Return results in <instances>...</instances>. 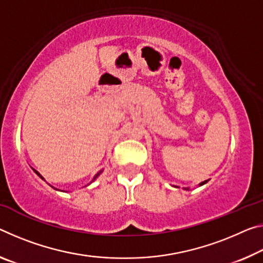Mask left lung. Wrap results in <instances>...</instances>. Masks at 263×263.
<instances>
[{
    "instance_id": "1",
    "label": "left lung",
    "mask_w": 263,
    "mask_h": 263,
    "mask_svg": "<svg viewBox=\"0 0 263 263\" xmlns=\"http://www.w3.org/2000/svg\"><path fill=\"white\" fill-rule=\"evenodd\" d=\"M208 180H205V181H202V182H200V184H199V186H202V185H205L206 184V182H207ZM185 190H187V191H190V189H189V187H187V189H185Z\"/></svg>"
}]
</instances>
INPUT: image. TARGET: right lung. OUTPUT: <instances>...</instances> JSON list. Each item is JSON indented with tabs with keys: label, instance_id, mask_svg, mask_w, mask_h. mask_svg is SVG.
Returning <instances> with one entry per match:
<instances>
[{
	"label": "right lung",
	"instance_id": "1",
	"mask_svg": "<svg viewBox=\"0 0 263 263\" xmlns=\"http://www.w3.org/2000/svg\"><path fill=\"white\" fill-rule=\"evenodd\" d=\"M32 171H34V172H35V173L37 174V176H39V177H40V178L42 179V180H44V181H45V179H44L43 177H42V176H41V173L39 172V171H36L35 168H32ZM102 172H103V170H102V171H99V172H98L97 174H96V176L93 177V179H92V180H91V182H93V181L96 180V179H97V178H98L99 176H101V173H102ZM91 182H90V184H91ZM90 184H87V185H90ZM49 185H50V184H49ZM87 185H86V186H87ZM50 186H51V185H50ZM51 187H53V186H51ZM53 189H55V187H53ZM55 190H57V189H55ZM57 191H61V190H57Z\"/></svg>",
	"mask_w": 263,
	"mask_h": 263
}]
</instances>
